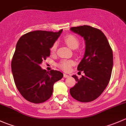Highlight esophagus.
Masks as SVG:
<instances>
[{"mask_svg": "<svg viewBox=\"0 0 126 126\" xmlns=\"http://www.w3.org/2000/svg\"><path fill=\"white\" fill-rule=\"evenodd\" d=\"M63 77H64V78H67V77H69V76H68V75L66 74H64V75H63Z\"/></svg>", "mask_w": 126, "mask_h": 126, "instance_id": "esophagus-1", "label": "esophagus"}]
</instances>
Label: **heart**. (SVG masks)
Listing matches in <instances>:
<instances>
[{"instance_id":"1","label":"heart","mask_w":126,"mask_h":126,"mask_svg":"<svg viewBox=\"0 0 126 126\" xmlns=\"http://www.w3.org/2000/svg\"><path fill=\"white\" fill-rule=\"evenodd\" d=\"M64 40L67 45L71 47V49H76L78 47L80 44V40L78 38L74 35L69 34V35H66L64 38ZM57 48V43L55 42L54 44L52 45L50 47V51L52 52H55ZM74 64V62L72 60H64L61 61L58 64V66L63 69V71H68L69 70L71 66Z\"/></svg>"}]
</instances>
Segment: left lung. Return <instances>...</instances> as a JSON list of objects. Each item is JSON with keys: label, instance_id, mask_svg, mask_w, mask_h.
<instances>
[{"label": "left lung", "instance_id": "1", "mask_svg": "<svg viewBox=\"0 0 126 126\" xmlns=\"http://www.w3.org/2000/svg\"><path fill=\"white\" fill-rule=\"evenodd\" d=\"M70 30L85 41L84 57L77 67L85 76L78 79L77 83L69 90L72 97L82 102L97 99L108 85L113 68V52L109 41L99 29L89 25L71 27Z\"/></svg>", "mask_w": 126, "mask_h": 126}]
</instances>
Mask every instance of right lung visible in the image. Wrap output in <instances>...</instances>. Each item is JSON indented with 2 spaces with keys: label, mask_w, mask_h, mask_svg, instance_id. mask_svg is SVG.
<instances>
[{
  "label": "right lung",
  "mask_w": 126,
  "mask_h": 126,
  "mask_svg": "<svg viewBox=\"0 0 126 126\" xmlns=\"http://www.w3.org/2000/svg\"><path fill=\"white\" fill-rule=\"evenodd\" d=\"M62 31L30 32L17 41L11 71L17 90L29 102L39 104L49 99L52 94L54 84L63 77L60 71L48 72L40 66L43 61L50 56V47Z\"/></svg>",
  "instance_id": "right-lung-1"
}]
</instances>
